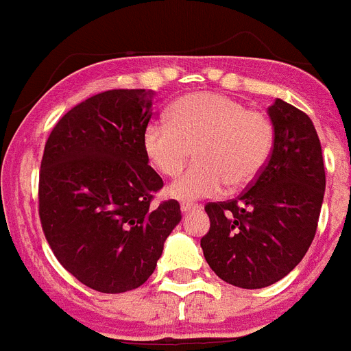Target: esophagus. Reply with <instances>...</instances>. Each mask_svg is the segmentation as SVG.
Returning a JSON list of instances; mask_svg holds the SVG:
<instances>
[{
	"label": "esophagus",
	"mask_w": 351,
	"mask_h": 351,
	"mask_svg": "<svg viewBox=\"0 0 351 351\" xmlns=\"http://www.w3.org/2000/svg\"><path fill=\"white\" fill-rule=\"evenodd\" d=\"M195 210H201V206H199V204H192V202H182L181 204L182 213H190V211H195Z\"/></svg>",
	"instance_id": "34e87169"
}]
</instances>
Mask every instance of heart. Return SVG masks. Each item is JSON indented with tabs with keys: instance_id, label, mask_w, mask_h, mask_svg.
Segmentation results:
<instances>
[{
	"instance_id": "b5f03b06",
	"label": "heart",
	"mask_w": 351,
	"mask_h": 351,
	"mask_svg": "<svg viewBox=\"0 0 351 351\" xmlns=\"http://www.w3.org/2000/svg\"><path fill=\"white\" fill-rule=\"evenodd\" d=\"M273 145V123L263 112L211 91L179 98L170 123L152 121L143 132L145 154L167 178L184 169L193 150L197 163L169 188L170 197L186 202L219 195L226 184L240 188L254 181Z\"/></svg>"
}]
</instances>
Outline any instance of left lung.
I'll return each mask as SVG.
<instances>
[{
  "label": "left lung",
  "instance_id": "left-lung-1",
  "mask_svg": "<svg viewBox=\"0 0 351 351\" xmlns=\"http://www.w3.org/2000/svg\"><path fill=\"white\" fill-rule=\"evenodd\" d=\"M274 145L267 165L239 199L210 202L202 253L217 276L240 289L280 282L314 240L325 197V165L312 120L276 98L267 109Z\"/></svg>",
  "mask_w": 351,
  "mask_h": 351
}]
</instances>
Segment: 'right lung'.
I'll return each instance as SVG.
<instances>
[{
  "label": "right lung",
  "instance_id": "right-lung-1",
  "mask_svg": "<svg viewBox=\"0 0 351 351\" xmlns=\"http://www.w3.org/2000/svg\"><path fill=\"white\" fill-rule=\"evenodd\" d=\"M154 95L112 89L84 100L57 121L40 161L46 240L68 273L106 294L143 285L181 222L178 201L152 206L163 186L143 149Z\"/></svg>",
  "mask_w": 351,
  "mask_h": 351
}]
</instances>
